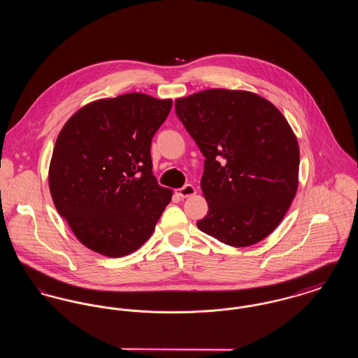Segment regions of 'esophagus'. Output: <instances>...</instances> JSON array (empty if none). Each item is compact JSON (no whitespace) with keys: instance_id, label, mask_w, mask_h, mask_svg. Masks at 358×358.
Masks as SVG:
<instances>
[{"instance_id":"esophagus-1","label":"esophagus","mask_w":358,"mask_h":358,"mask_svg":"<svg viewBox=\"0 0 358 358\" xmlns=\"http://www.w3.org/2000/svg\"><path fill=\"white\" fill-rule=\"evenodd\" d=\"M194 193H196V189H194L193 185H190V184H187V185H184V187L176 190V194L178 197H181V199H187L189 196H193Z\"/></svg>"}]
</instances>
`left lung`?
<instances>
[{
	"label": "left lung",
	"instance_id": "left-lung-1",
	"mask_svg": "<svg viewBox=\"0 0 358 358\" xmlns=\"http://www.w3.org/2000/svg\"><path fill=\"white\" fill-rule=\"evenodd\" d=\"M178 120L205 157L206 235L232 247L267 238L295 197L299 148L273 103L248 91L213 88L177 99Z\"/></svg>",
	"mask_w": 358,
	"mask_h": 358
}]
</instances>
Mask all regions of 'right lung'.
I'll return each instance as SVG.
<instances>
[{
  "instance_id": "add662e5",
  "label": "right lung",
  "mask_w": 358,
  "mask_h": 358,
  "mask_svg": "<svg viewBox=\"0 0 358 358\" xmlns=\"http://www.w3.org/2000/svg\"><path fill=\"white\" fill-rule=\"evenodd\" d=\"M171 108V99L131 92L87 104L62 129L50 190L87 248L120 257L152 236L171 190L154 177L150 146Z\"/></svg>"
}]
</instances>
